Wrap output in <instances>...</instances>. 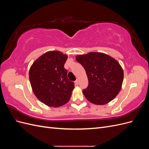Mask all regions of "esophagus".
I'll return each instance as SVG.
<instances>
[{"label":"esophagus","mask_w":149,"mask_h":149,"mask_svg":"<svg viewBox=\"0 0 149 149\" xmlns=\"http://www.w3.org/2000/svg\"><path fill=\"white\" fill-rule=\"evenodd\" d=\"M75 83H76V85H78L79 84V80H78V79H76V80L75 81Z\"/></svg>","instance_id":"obj_1"}]
</instances>
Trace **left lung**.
Wrapping results in <instances>:
<instances>
[{
    "mask_svg": "<svg viewBox=\"0 0 149 149\" xmlns=\"http://www.w3.org/2000/svg\"><path fill=\"white\" fill-rule=\"evenodd\" d=\"M76 60L83 66L88 76V88L83 93L89 102L104 105L116 97L124 78L123 70L118 61L100 52L78 55Z\"/></svg>",
    "mask_w": 149,
    "mask_h": 149,
    "instance_id": "8db88e82",
    "label": "left lung"
}]
</instances>
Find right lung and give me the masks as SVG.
<instances>
[{"label":"right lung","mask_w":149,"mask_h":149,"mask_svg":"<svg viewBox=\"0 0 149 149\" xmlns=\"http://www.w3.org/2000/svg\"><path fill=\"white\" fill-rule=\"evenodd\" d=\"M68 58L58 51L44 53L29 70V79L35 96L49 107H60L68 102L74 83L67 77L64 65Z\"/></svg>","instance_id":"1"}]
</instances>
